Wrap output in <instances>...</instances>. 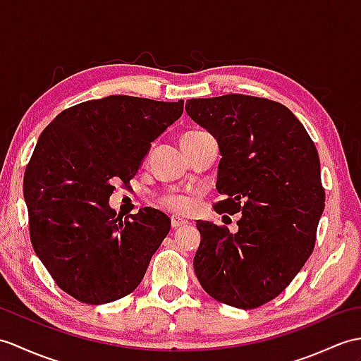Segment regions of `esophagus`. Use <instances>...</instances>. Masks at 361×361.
I'll use <instances>...</instances> for the list:
<instances>
[{
  "mask_svg": "<svg viewBox=\"0 0 361 361\" xmlns=\"http://www.w3.org/2000/svg\"><path fill=\"white\" fill-rule=\"evenodd\" d=\"M171 223H172V228H181V226H186L189 221L181 219V216L172 215V216H171Z\"/></svg>",
  "mask_w": 361,
  "mask_h": 361,
  "instance_id": "obj_1",
  "label": "esophagus"
}]
</instances>
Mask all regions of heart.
Segmentation results:
<instances>
[{
	"instance_id": "obj_1",
	"label": "heart",
	"mask_w": 361,
	"mask_h": 361,
	"mask_svg": "<svg viewBox=\"0 0 361 361\" xmlns=\"http://www.w3.org/2000/svg\"><path fill=\"white\" fill-rule=\"evenodd\" d=\"M200 133H204V132H201V130H190V132H186V133H184V135H183L181 140L197 137V135H200ZM163 203H164L167 207H169L171 211H177V212H181V211H184V209L188 207V200L183 198V197H178V195L166 197V198L163 200Z\"/></svg>"
}]
</instances>
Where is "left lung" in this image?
Here are the masks:
<instances>
[{
  "instance_id": "obj_1",
  "label": "left lung",
  "mask_w": 361,
  "mask_h": 361,
  "mask_svg": "<svg viewBox=\"0 0 361 361\" xmlns=\"http://www.w3.org/2000/svg\"><path fill=\"white\" fill-rule=\"evenodd\" d=\"M186 112L219 142L221 214H241L238 231L197 221L195 275L209 295L254 309L286 289L312 254L324 209L320 158L286 106L229 94L192 98Z\"/></svg>"
}]
</instances>
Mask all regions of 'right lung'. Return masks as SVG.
<instances>
[{"label":"right lung","mask_w":361,"mask_h":361,"mask_svg":"<svg viewBox=\"0 0 361 361\" xmlns=\"http://www.w3.org/2000/svg\"><path fill=\"white\" fill-rule=\"evenodd\" d=\"M183 99L109 95L58 114L24 172L35 254L64 292L104 305L137 289L171 219L142 207L129 219L109 206L116 180L128 184L150 142L177 121Z\"/></svg>","instance_id":"add662e5"}]
</instances>
